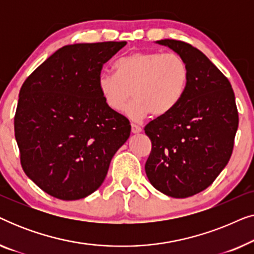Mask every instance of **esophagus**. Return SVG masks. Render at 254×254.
Wrapping results in <instances>:
<instances>
[{"mask_svg":"<svg viewBox=\"0 0 254 254\" xmlns=\"http://www.w3.org/2000/svg\"><path fill=\"white\" fill-rule=\"evenodd\" d=\"M142 131V127L138 126L136 124H131V133L136 134V133H141Z\"/></svg>","mask_w":254,"mask_h":254,"instance_id":"34e87169","label":"esophagus"}]
</instances>
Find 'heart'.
I'll list each match as a JSON object with an SVG mask.
<instances>
[{
    "label": "heart",
    "mask_w": 254,
    "mask_h": 254,
    "mask_svg": "<svg viewBox=\"0 0 254 254\" xmlns=\"http://www.w3.org/2000/svg\"><path fill=\"white\" fill-rule=\"evenodd\" d=\"M114 67L117 74H99L100 95L111 110L120 112L133 93L126 113L134 120L150 113L168 114L182 100L190 77L189 64L177 53L134 52L120 58Z\"/></svg>",
    "instance_id": "b5f03b06"
}]
</instances>
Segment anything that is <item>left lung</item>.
<instances>
[{"label":"left lung","instance_id":"obj_1","mask_svg":"<svg viewBox=\"0 0 254 254\" xmlns=\"http://www.w3.org/2000/svg\"><path fill=\"white\" fill-rule=\"evenodd\" d=\"M157 43L185 59L190 77L178 105L144 127L151 141L144 169L159 192L189 197L211 185L231 157L238 128L235 93L197 48L175 39Z\"/></svg>","mask_w":254,"mask_h":254}]
</instances>
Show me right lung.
Here are the masks:
<instances>
[{
  "instance_id": "obj_1",
  "label": "right lung",
  "mask_w": 254,
  "mask_h": 254,
  "mask_svg": "<svg viewBox=\"0 0 254 254\" xmlns=\"http://www.w3.org/2000/svg\"><path fill=\"white\" fill-rule=\"evenodd\" d=\"M126 41L67 45L23 83L15 137L26 176L44 192L78 200L102 185L111 159L130 134L98 89L103 64Z\"/></svg>"
}]
</instances>
